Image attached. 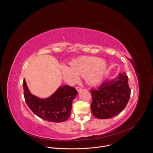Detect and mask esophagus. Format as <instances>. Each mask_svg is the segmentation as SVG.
<instances>
[{
    "label": "esophagus",
    "instance_id": "esophagus-1",
    "mask_svg": "<svg viewBox=\"0 0 153 153\" xmlns=\"http://www.w3.org/2000/svg\"><path fill=\"white\" fill-rule=\"evenodd\" d=\"M76 90H77V91H80L82 90V88H80V87H79V86H77L76 88Z\"/></svg>",
    "mask_w": 153,
    "mask_h": 153
}]
</instances>
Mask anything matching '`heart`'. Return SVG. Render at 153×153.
<instances>
[{
    "mask_svg": "<svg viewBox=\"0 0 153 153\" xmlns=\"http://www.w3.org/2000/svg\"><path fill=\"white\" fill-rule=\"evenodd\" d=\"M108 68L107 62L94 56H82L72 60L70 67L63 65V77L70 83L77 80L78 76H83L85 82L90 85L99 83L104 78Z\"/></svg>",
    "mask_w": 153,
    "mask_h": 153,
    "instance_id": "heart-1",
    "label": "heart"
}]
</instances>
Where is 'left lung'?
I'll list each match as a JSON object with an SVG mask.
<instances>
[{"label": "left lung", "instance_id": "obj_1", "mask_svg": "<svg viewBox=\"0 0 153 153\" xmlns=\"http://www.w3.org/2000/svg\"><path fill=\"white\" fill-rule=\"evenodd\" d=\"M90 92L93 96L91 109L93 116L100 119L113 117L123 110L129 99L128 77L125 73H119Z\"/></svg>", "mask_w": 153, "mask_h": 153}]
</instances>
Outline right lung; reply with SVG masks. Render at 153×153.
<instances>
[{
	"mask_svg": "<svg viewBox=\"0 0 153 153\" xmlns=\"http://www.w3.org/2000/svg\"><path fill=\"white\" fill-rule=\"evenodd\" d=\"M25 102L30 110L41 119L51 122L66 121L70 116L72 103L77 95L74 88L69 85L60 86L47 98H40L29 90L25 79L23 82Z\"/></svg>",
	"mask_w": 153,
	"mask_h": 153,
	"instance_id": "1",
	"label": "right lung"
}]
</instances>
